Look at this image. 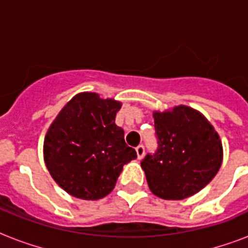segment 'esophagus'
Segmentation results:
<instances>
[{"mask_svg": "<svg viewBox=\"0 0 248 248\" xmlns=\"http://www.w3.org/2000/svg\"><path fill=\"white\" fill-rule=\"evenodd\" d=\"M136 155H138V158L141 159L144 157V155H145V148H144L143 144H140V145H138L136 147Z\"/></svg>", "mask_w": 248, "mask_h": 248, "instance_id": "obj_1", "label": "esophagus"}]
</instances>
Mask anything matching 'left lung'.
<instances>
[{
    "label": "left lung",
    "mask_w": 248,
    "mask_h": 248,
    "mask_svg": "<svg viewBox=\"0 0 248 248\" xmlns=\"http://www.w3.org/2000/svg\"><path fill=\"white\" fill-rule=\"evenodd\" d=\"M157 149L141 161L148 185L163 200H184L214 179L223 161L217 132L200 112L180 105L155 112Z\"/></svg>",
    "instance_id": "left-lung-1"
}]
</instances>
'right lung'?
<instances>
[{
	"instance_id": "add662e5",
	"label": "right lung",
	"mask_w": 248,
	"mask_h": 248,
	"mask_svg": "<svg viewBox=\"0 0 248 248\" xmlns=\"http://www.w3.org/2000/svg\"><path fill=\"white\" fill-rule=\"evenodd\" d=\"M121 103L81 93L64 107L48 128L45 163L52 179L71 196L100 200L112 192L124 165L135 159L124 143L116 113Z\"/></svg>"
}]
</instances>
